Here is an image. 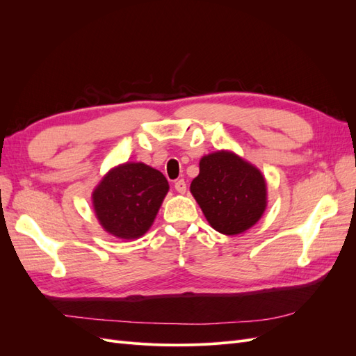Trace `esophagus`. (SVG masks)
I'll return each instance as SVG.
<instances>
[{"mask_svg":"<svg viewBox=\"0 0 356 356\" xmlns=\"http://www.w3.org/2000/svg\"><path fill=\"white\" fill-rule=\"evenodd\" d=\"M175 190H177L178 193H181V195H184L186 190H187L186 181H184V179H178V181L175 182Z\"/></svg>","mask_w":356,"mask_h":356,"instance_id":"1","label":"esophagus"}]
</instances>
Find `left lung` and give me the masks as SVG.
<instances>
[{"mask_svg": "<svg viewBox=\"0 0 356 356\" xmlns=\"http://www.w3.org/2000/svg\"><path fill=\"white\" fill-rule=\"evenodd\" d=\"M199 169L190 191L212 229L234 236L261 218L267 207V187L255 166L222 149L203 156Z\"/></svg>", "mask_w": 356, "mask_h": 356, "instance_id": "8db88e82", "label": "left lung"}]
</instances>
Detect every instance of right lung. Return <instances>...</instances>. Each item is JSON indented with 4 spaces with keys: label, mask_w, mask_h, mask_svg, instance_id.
Instances as JSON below:
<instances>
[{
    "label": "right lung",
    "mask_w": 356,
    "mask_h": 356,
    "mask_svg": "<svg viewBox=\"0 0 356 356\" xmlns=\"http://www.w3.org/2000/svg\"><path fill=\"white\" fill-rule=\"evenodd\" d=\"M168 190L160 170L127 161L111 169L95 188L96 218L115 238L136 239L152 227Z\"/></svg>",
    "instance_id": "obj_1"
}]
</instances>
